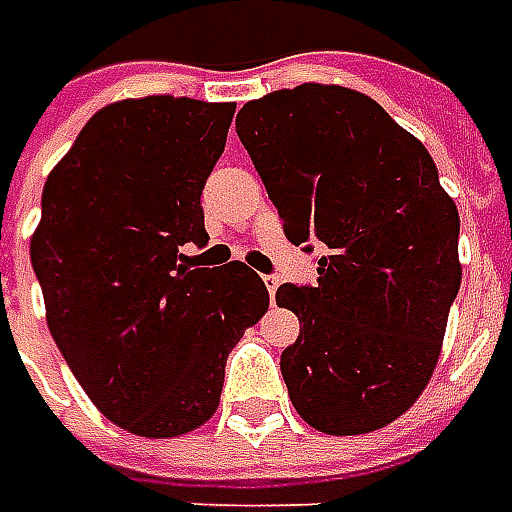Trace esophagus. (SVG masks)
Returning <instances> with one entry per match:
<instances>
[{
  "instance_id": "34e87169",
  "label": "esophagus",
  "mask_w": 512,
  "mask_h": 512,
  "mask_svg": "<svg viewBox=\"0 0 512 512\" xmlns=\"http://www.w3.org/2000/svg\"><path fill=\"white\" fill-rule=\"evenodd\" d=\"M264 286H267V292H270V297H275V289H278V278L275 275H262Z\"/></svg>"
}]
</instances>
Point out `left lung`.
Here are the masks:
<instances>
[{
	"label": "left lung",
	"instance_id": "1",
	"mask_svg": "<svg viewBox=\"0 0 512 512\" xmlns=\"http://www.w3.org/2000/svg\"><path fill=\"white\" fill-rule=\"evenodd\" d=\"M237 134L292 245L325 248L317 284H284L300 336L281 375L303 422L358 436L411 408L460 289L458 206L427 148L364 93L300 85L248 101Z\"/></svg>",
	"mask_w": 512,
	"mask_h": 512
}]
</instances>
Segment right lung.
<instances>
[{"mask_svg":"<svg viewBox=\"0 0 512 512\" xmlns=\"http://www.w3.org/2000/svg\"><path fill=\"white\" fill-rule=\"evenodd\" d=\"M234 104L115 101L49 173L32 270L46 322L93 405L134 436L190 433L217 411L226 358L270 306L242 262L198 267L201 192Z\"/></svg>","mask_w":512,"mask_h":512,"instance_id":"add662e5","label":"right lung"}]
</instances>
